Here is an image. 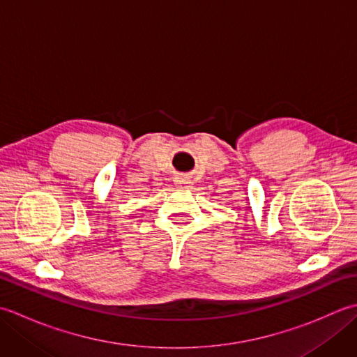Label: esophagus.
I'll list each match as a JSON object with an SVG mask.
<instances>
[{
    "label": "esophagus",
    "instance_id": "1",
    "mask_svg": "<svg viewBox=\"0 0 357 357\" xmlns=\"http://www.w3.org/2000/svg\"><path fill=\"white\" fill-rule=\"evenodd\" d=\"M174 184H176V187H190L192 181L188 179L187 174H178V176L174 178Z\"/></svg>",
    "mask_w": 357,
    "mask_h": 357
}]
</instances>
